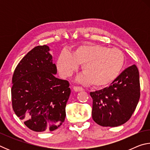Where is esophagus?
<instances>
[{
	"mask_svg": "<svg viewBox=\"0 0 150 150\" xmlns=\"http://www.w3.org/2000/svg\"><path fill=\"white\" fill-rule=\"evenodd\" d=\"M73 90H74L75 92H79V91H81L83 90V88L81 87H78V86H74L73 87Z\"/></svg>",
	"mask_w": 150,
	"mask_h": 150,
	"instance_id": "obj_1",
	"label": "esophagus"
}]
</instances>
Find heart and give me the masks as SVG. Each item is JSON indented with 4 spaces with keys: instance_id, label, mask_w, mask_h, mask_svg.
Returning <instances> with one entry per match:
<instances>
[{
    "instance_id": "1",
    "label": "heart",
    "mask_w": 150,
    "mask_h": 150,
    "mask_svg": "<svg viewBox=\"0 0 150 150\" xmlns=\"http://www.w3.org/2000/svg\"><path fill=\"white\" fill-rule=\"evenodd\" d=\"M82 65L84 73L77 80L83 83H92L95 87L106 86L115 81L124 65V56L120 50L98 44L82 45L72 54L63 50L57 59V68L61 75L67 77Z\"/></svg>"
}]
</instances>
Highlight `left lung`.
<instances>
[{"label":"left lung","mask_w":150,"mask_h":150,"mask_svg":"<svg viewBox=\"0 0 150 150\" xmlns=\"http://www.w3.org/2000/svg\"><path fill=\"white\" fill-rule=\"evenodd\" d=\"M92 117L98 125L116 127L126 123L132 115L140 96L138 67L124 69L108 87L90 93Z\"/></svg>","instance_id":"obj_1"}]
</instances>
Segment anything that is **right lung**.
Returning <instances> with one entry per match:
<instances>
[{
  "mask_svg": "<svg viewBox=\"0 0 150 150\" xmlns=\"http://www.w3.org/2000/svg\"><path fill=\"white\" fill-rule=\"evenodd\" d=\"M50 47L38 45L16 66L12 77V108L30 130L54 131L64 122L71 89L67 81L55 77L57 67Z\"/></svg>",
  "mask_w": 150,
  "mask_h": 150,
  "instance_id": "right-lung-1",
  "label": "right lung"
}]
</instances>
